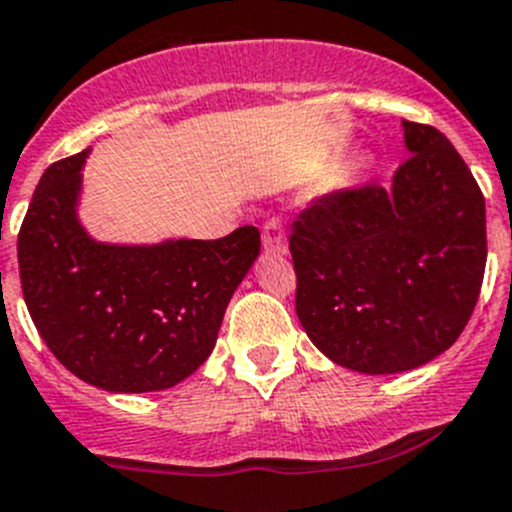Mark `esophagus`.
Listing matches in <instances>:
<instances>
[{
    "label": "esophagus",
    "instance_id": "obj_1",
    "mask_svg": "<svg viewBox=\"0 0 512 512\" xmlns=\"http://www.w3.org/2000/svg\"><path fill=\"white\" fill-rule=\"evenodd\" d=\"M264 248L271 253H287V228L279 218H269L264 223Z\"/></svg>",
    "mask_w": 512,
    "mask_h": 512
}]
</instances>
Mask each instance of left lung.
<instances>
[{"instance_id":"1","label":"left lung","mask_w":512,"mask_h":512,"mask_svg":"<svg viewBox=\"0 0 512 512\" xmlns=\"http://www.w3.org/2000/svg\"><path fill=\"white\" fill-rule=\"evenodd\" d=\"M409 157L393 185L327 192L289 236L297 317L342 368L403 373L452 348L487 261L485 198L457 149L403 121Z\"/></svg>"}]
</instances>
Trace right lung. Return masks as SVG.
<instances>
[{
  "instance_id": "1",
  "label": "right lung",
  "mask_w": 512,
  "mask_h": 512,
  "mask_svg": "<svg viewBox=\"0 0 512 512\" xmlns=\"http://www.w3.org/2000/svg\"><path fill=\"white\" fill-rule=\"evenodd\" d=\"M78 152L50 164L17 236L25 304L50 353L111 393L177 386L213 353L233 292L261 251L259 228L218 241L98 243L78 220Z\"/></svg>"
}]
</instances>
